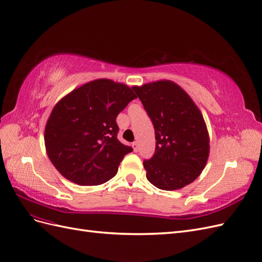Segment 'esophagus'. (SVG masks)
Wrapping results in <instances>:
<instances>
[{"mask_svg": "<svg viewBox=\"0 0 262 262\" xmlns=\"http://www.w3.org/2000/svg\"><path fill=\"white\" fill-rule=\"evenodd\" d=\"M132 146H133V148H134V151H138V149H139L138 141H134V143L132 144Z\"/></svg>", "mask_w": 262, "mask_h": 262, "instance_id": "obj_1", "label": "esophagus"}]
</instances>
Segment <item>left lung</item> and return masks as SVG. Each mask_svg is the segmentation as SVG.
I'll use <instances>...</instances> for the list:
<instances>
[{"label": "left lung", "mask_w": 262, "mask_h": 262, "mask_svg": "<svg viewBox=\"0 0 262 262\" xmlns=\"http://www.w3.org/2000/svg\"><path fill=\"white\" fill-rule=\"evenodd\" d=\"M133 90L151 119L157 140L151 159L144 160L148 181L166 191L190 184L204 169L210 152L203 115L172 81H157Z\"/></svg>", "instance_id": "1"}]
</instances>
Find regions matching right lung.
Segmentation results:
<instances>
[{
  "label": "right lung",
  "instance_id": "1",
  "mask_svg": "<svg viewBox=\"0 0 262 262\" xmlns=\"http://www.w3.org/2000/svg\"><path fill=\"white\" fill-rule=\"evenodd\" d=\"M137 96L123 83L99 79L66 95L45 128L50 161L69 181L98 185L117 173L133 148L117 139L116 117Z\"/></svg>",
  "mask_w": 262,
  "mask_h": 262
}]
</instances>
